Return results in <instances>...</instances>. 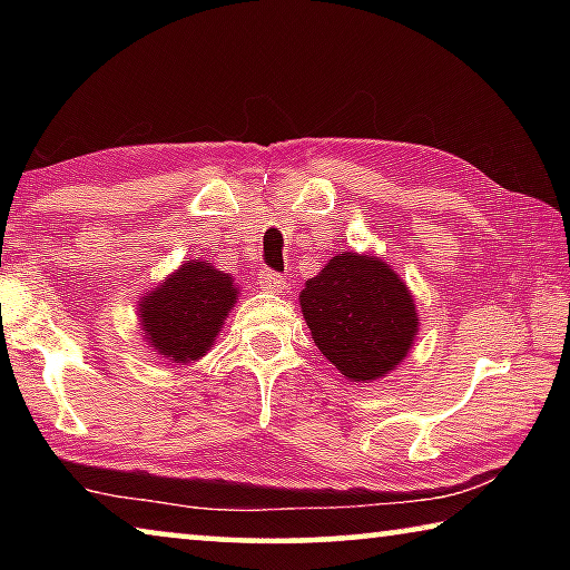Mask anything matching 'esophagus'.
I'll return each instance as SVG.
<instances>
[{"mask_svg": "<svg viewBox=\"0 0 570 570\" xmlns=\"http://www.w3.org/2000/svg\"><path fill=\"white\" fill-rule=\"evenodd\" d=\"M256 284H258V288H264V292H272V294L286 292V278L282 274H276V272H268V268H266V272L258 274Z\"/></svg>", "mask_w": 570, "mask_h": 570, "instance_id": "esophagus-1", "label": "esophagus"}]
</instances>
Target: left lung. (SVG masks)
<instances>
[{"instance_id":"obj_1","label":"left lung","mask_w":570,"mask_h":570,"mask_svg":"<svg viewBox=\"0 0 570 570\" xmlns=\"http://www.w3.org/2000/svg\"><path fill=\"white\" fill-rule=\"evenodd\" d=\"M298 304L320 352L356 384L387 377L420 332L410 286L374 254H334L298 292Z\"/></svg>"}]
</instances>
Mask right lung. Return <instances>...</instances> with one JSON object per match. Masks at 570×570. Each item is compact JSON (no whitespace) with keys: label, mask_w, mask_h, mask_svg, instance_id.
<instances>
[{"label":"right lung","mask_w":570,"mask_h":570,"mask_svg":"<svg viewBox=\"0 0 570 570\" xmlns=\"http://www.w3.org/2000/svg\"><path fill=\"white\" fill-rule=\"evenodd\" d=\"M238 286L230 274L218 272L206 258H190L140 296V334L160 360L190 364L216 344Z\"/></svg>","instance_id":"1"}]
</instances>
